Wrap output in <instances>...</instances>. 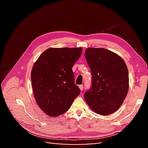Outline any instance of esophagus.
I'll return each instance as SVG.
<instances>
[{
	"mask_svg": "<svg viewBox=\"0 0 148 148\" xmlns=\"http://www.w3.org/2000/svg\"><path fill=\"white\" fill-rule=\"evenodd\" d=\"M79 88L80 90H81V91H83V88H84L83 85H79Z\"/></svg>",
	"mask_w": 148,
	"mask_h": 148,
	"instance_id": "obj_1",
	"label": "esophagus"
}]
</instances>
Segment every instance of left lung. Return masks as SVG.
Instances as JSON below:
<instances>
[{"mask_svg": "<svg viewBox=\"0 0 148 148\" xmlns=\"http://www.w3.org/2000/svg\"><path fill=\"white\" fill-rule=\"evenodd\" d=\"M84 56L92 75L91 86L84 94L85 101L98 114L115 112L128 91L126 64L117 54L104 48H88Z\"/></svg>", "mask_w": 148, "mask_h": 148, "instance_id": "obj_1", "label": "left lung"}]
</instances>
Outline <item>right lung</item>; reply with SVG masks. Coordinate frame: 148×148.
I'll return each instance as SVG.
<instances>
[{"label": "right lung", "mask_w": 148, "mask_h": 148, "mask_svg": "<svg viewBox=\"0 0 148 148\" xmlns=\"http://www.w3.org/2000/svg\"><path fill=\"white\" fill-rule=\"evenodd\" d=\"M82 48H49L39 56L31 70L35 99L44 113L57 117L69 110L80 93L72 67Z\"/></svg>", "instance_id": "right-lung-1"}]
</instances>
